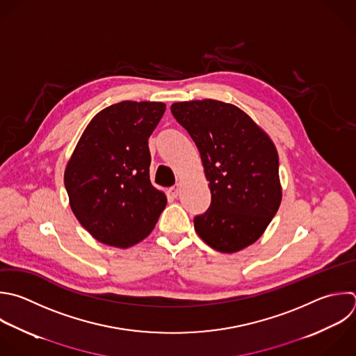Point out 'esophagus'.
Instances as JSON below:
<instances>
[{"mask_svg":"<svg viewBox=\"0 0 356 356\" xmlns=\"http://www.w3.org/2000/svg\"><path fill=\"white\" fill-rule=\"evenodd\" d=\"M174 197H177L178 196V193H179V184H177V185H174L172 188H170V191H168Z\"/></svg>","mask_w":356,"mask_h":356,"instance_id":"esophagus-1","label":"esophagus"}]
</instances>
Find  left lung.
<instances>
[{"mask_svg":"<svg viewBox=\"0 0 356 356\" xmlns=\"http://www.w3.org/2000/svg\"><path fill=\"white\" fill-rule=\"evenodd\" d=\"M171 113L193 139L211 192L207 211L193 218L197 235L222 253L252 245L281 203L274 143L234 104L181 102L171 106Z\"/></svg>","mask_w":356,"mask_h":356,"instance_id":"8db88e82","label":"left lung"}]
</instances>
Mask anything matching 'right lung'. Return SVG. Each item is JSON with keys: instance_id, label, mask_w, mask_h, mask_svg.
Masks as SVG:
<instances>
[{"instance_id": "right-lung-1", "label": "right lung", "mask_w": 356, "mask_h": 356, "mask_svg": "<svg viewBox=\"0 0 356 356\" xmlns=\"http://www.w3.org/2000/svg\"><path fill=\"white\" fill-rule=\"evenodd\" d=\"M165 104L121 102L93 117L64 174L71 209L99 242L129 248L145 239L165 209L150 182L149 138Z\"/></svg>"}]
</instances>
